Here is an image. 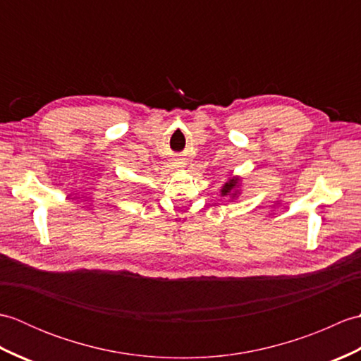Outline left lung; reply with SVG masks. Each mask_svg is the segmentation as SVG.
I'll list each match as a JSON object with an SVG mask.
<instances>
[{"label":"left lung","instance_id":"obj_1","mask_svg":"<svg viewBox=\"0 0 361 361\" xmlns=\"http://www.w3.org/2000/svg\"><path fill=\"white\" fill-rule=\"evenodd\" d=\"M240 183H242L240 176H237V175L231 176V178H229L220 189L221 197H228L231 202L235 200V198L240 195Z\"/></svg>","mask_w":361,"mask_h":361}]
</instances>
